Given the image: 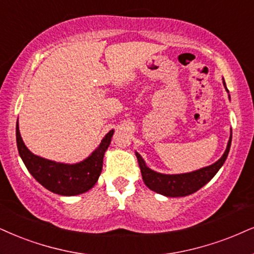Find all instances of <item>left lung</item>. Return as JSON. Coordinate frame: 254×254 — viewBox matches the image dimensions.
<instances>
[{
  "label": "left lung",
  "instance_id": "1",
  "mask_svg": "<svg viewBox=\"0 0 254 254\" xmlns=\"http://www.w3.org/2000/svg\"><path fill=\"white\" fill-rule=\"evenodd\" d=\"M224 80V79H223ZM225 88H226V83L225 80L223 81ZM227 93L228 89L226 88ZM228 99L231 100L230 94H228ZM231 142H232V129H231L230 139H228L227 147L225 149L224 154L218 161L214 164L206 166V167L199 168V170L190 172V173H180V174H164L159 173L151 170L148 166L146 165L145 160L139 153L135 152V155L139 161V166L141 168V175L143 183L149 190L153 192H156L161 195L170 196V198H178V196H186L190 195L196 190H199L201 187L205 186L208 181H211L212 178L218 173V171L223 167L225 160L227 159L228 152L231 148Z\"/></svg>",
  "mask_w": 254,
  "mask_h": 254
}]
</instances>
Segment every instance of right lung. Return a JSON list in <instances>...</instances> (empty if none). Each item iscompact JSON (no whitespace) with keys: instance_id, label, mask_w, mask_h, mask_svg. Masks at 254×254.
I'll return each instance as SVG.
<instances>
[{"instance_id":"1","label":"right lung","mask_w":254,"mask_h":254,"mask_svg":"<svg viewBox=\"0 0 254 254\" xmlns=\"http://www.w3.org/2000/svg\"><path fill=\"white\" fill-rule=\"evenodd\" d=\"M114 129L109 130L88 158L76 164H64L41 158L31 153L23 140L16 124V142L18 154L29 173L45 189L55 194L73 196L89 190L98 181L102 171L103 156L111 145Z\"/></svg>"}]
</instances>
